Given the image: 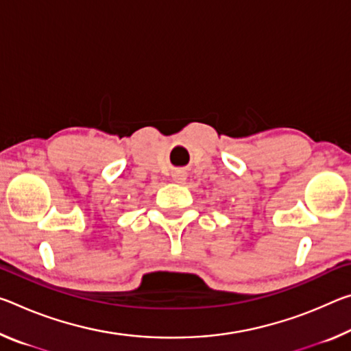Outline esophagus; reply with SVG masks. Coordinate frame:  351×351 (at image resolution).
<instances>
[{
  "instance_id": "34e87169",
  "label": "esophagus",
  "mask_w": 351,
  "mask_h": 351,
  "mask_svg": "<svg viewBox=\"0 0 351 351\" xmlns=\"http://www.w3.org/2000/svg\"><path fill=\"white\" fill-rule=\"evenodd\" d=\"M173 178H175V181H178V182H182L186 180V175L182 173V171H176V175H173Z\"/></svg>"
}]
</instances>
